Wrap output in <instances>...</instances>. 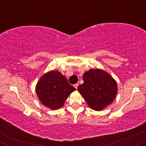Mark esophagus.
<instances>
[{
    "label": "esophagus",
    "instance_id": "1",
    "mask_svg": "<svg viewBox=\"0 0 146 146\" xmlns=\"http://www.w3.org/2000/svg\"><path fill=\"white\" fill-rule=\"evenodd\" d=\"M78 84H74V87H75V88H76V89H77V88H78Z\"/></svg>",
    "mask_w": 146,
    "mask_h": 146
}]
</instances>
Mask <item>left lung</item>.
Segmentation results:
<instances>
[{
	"label": "left lung",
	"mask_w": 146,
	"mask_h": 146,
	"mask_svg": "<svg viewBox=\"0 0 146 146\" xmlns=\"http://www.w3.org/2000/svg\"><path fill=\"white\" fill-rule=\"evenodd\" d=\"M84 83L78 87L87 104L100 111L113 103L117 94L116 80L109 73L100 68H93L83 75Z\"/></svg>",
	"instance_id": "obj_1"
}]
</instances>
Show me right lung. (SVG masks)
Here are the masks:
<instances>
[{
    "instance_id": "obj_1",
    "label": "right lung",
    "mask_w": 146,
    "mask_h": 146,
    "mask_svg": "<svg viewBox=\"0 0 146 146\" xmlns=\"http://www.w3.org/2000/svg\"><path fill=\"white\" fill-rule=\"evenodd\" d=\"M75 88L58 71H49L39 79L36 86L38 100L51 110H58Z\"/></svg>"
}]
</instances>
